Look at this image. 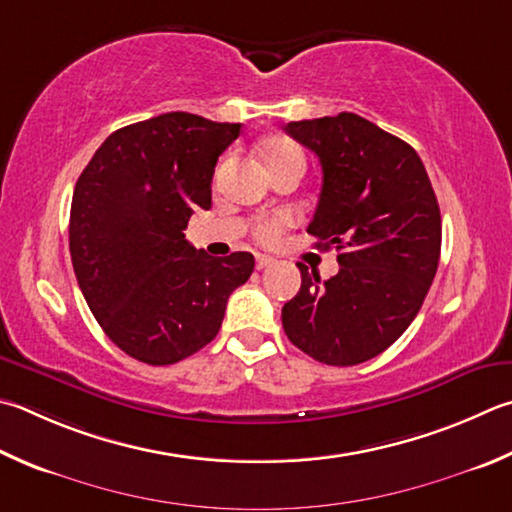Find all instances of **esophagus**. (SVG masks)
<instances>
[{"label": "esophagus", "instance_id": "esophagus-1", "mask_svg": "<svg viewBox=\"0 0 512 512\" xmlns=\"http://www.w3.org/2000/svg\"><path fill=\"white\" fill-rule=\"evenodd\" d=\"M273 262H275L273 257H268V255H257V259H255V266H257V271H262V268L271 266Z\"/></svg>", "mask_w": 512, "mask_h": 512}]
</instances>
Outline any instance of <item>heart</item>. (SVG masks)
<instances>
[{"instance_id":"heart-1","label":"heart","mask_w":512,"mask_h":512,"mask_svg":"<svg viewBox=\"0 0 512 512\" xmlns=\"http://www.w3.org/2000/svg\"><path fill=\"white\" fill-rule=\"evenodd\" d=\"M259 156H262L268 172L293 159H304L300 147H297L293 141H288V138H271V141H266L262 147H259ZM286 226H288L286 215L268 217L257 226V237L266 241V244H271V241H275L282 235Z\"/></svg>"}]
</instances>
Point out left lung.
Instances as JSON below:
<instances>
[{
  "instance_id": "obj_1",
  "label": "left lung",
  "mask_w": 512,
  "mask_h": 512,
  "mask_svg": "<svg viewBox=\"0 0 512 512\" xmlns=\"http://www.w3.org/2000/svg\"><path fill=\"white\" fill-rule=\"evenodd\" d=\"M318 154L322 190L306 232L338 250L340 271L284 304L288 340L333 367L376 358L403 336L430 291L441 255V212L412 145L358 114L288 123Z\"/></svg>"
}]
</instances>
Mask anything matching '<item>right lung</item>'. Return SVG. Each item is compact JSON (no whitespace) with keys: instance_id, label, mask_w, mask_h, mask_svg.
<instances>
[{"instance_id":"add662e5","label":"right lung","mask_w":512,"mask_h":512,"mask_svg":"<svg viewBox=\"0 0 512 512\" xmlns=\"http://www.w3.org/2000/svg\"><path fill=\"white\" fill-rule=\"evenodd\" d=\"M241 132L170 111L107 136L73 190L69 250L80 291L118 349L174 365L221 329L230 293L255 268L250 253L197 250L183 230L212 206V174Z\"/></svg>"}]
</instances>
